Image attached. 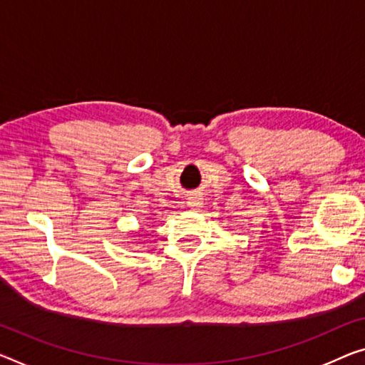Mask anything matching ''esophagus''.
Segmentation results:
<instances>
[{"label": "esophagus", "instance_id": "esophagus-1", "mask_svg": "<svg viewBox=\"0 0 365 365\" xmlns=\"http://www.w3.org/2000/svg\"><path fill=\"white\" fill-rule=\"evenodd\" d=\"M187 205L190 207V209H200L202 200H200V197H189L187 199Z\"/></svg>", "mask_w": 365, "mask_h": 365}]
</instances>
